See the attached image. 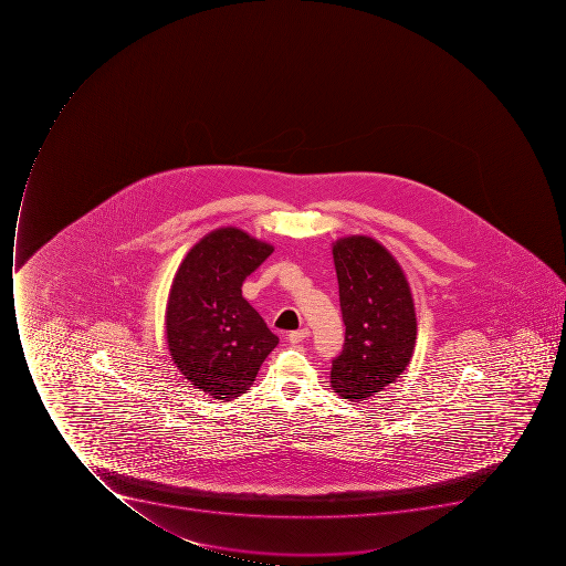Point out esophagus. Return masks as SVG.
I'll return each instance as SVG.
<instances>
[{"label": "esophagus", "mask_w": 566, "mask_h": 566, "mask_svg": "<svg viewBox=\"0 0 566 566\" xmlns=\"http://www.w3.org/2000/svg\"><path fill=\"white\" fill-rule=\"evenodd\" d=\"M307 336H310V329L303 327V329L292 331V333L289 334V339L292 345H297V343L304 342Z\"/></svg>", "instance_id": "obj_1"}]
</instances>
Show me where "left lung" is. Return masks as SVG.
Instances as JSON below:
<instances>
[{
	"instance_id": "left-lung-1",
	"label": "left lung",
	"mask_w": 566,
	"mask_h": 566,
	"mask_svg": "<svg viewBox=\"0 0 566 566\" xmlns=\"http://www.w3.org/2000/svg\"><path fill=\"white\" fill-rule=\"evenodd\" d=\"M345 343L331 388L345 400L374 397L403 374L415 352V301L400 263L371 237L333 244Z\"/></svg>"
}]
</instances>
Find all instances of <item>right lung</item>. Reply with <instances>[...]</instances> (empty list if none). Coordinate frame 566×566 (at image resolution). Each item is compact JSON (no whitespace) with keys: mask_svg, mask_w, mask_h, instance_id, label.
Returning a JSON list of instances; mask_svg holds the SVG:
<instances>
[{"mask_svg":"<svg viewBox=\"0 0 566 566\" xmlns=\"http://www.w3.org/2000/svg\"><path fill=\"white\" fill-rule=\"evenodd\" d=\"M274 251L239 228H219L180 263L166 306V342L180 374L216 400L241 397L280 343L242 297V283Z\"/></svg>","mask_w":566,"mask_h":566,"instance_id":"right-lung-1","label":"right lung"}]
</instances>
